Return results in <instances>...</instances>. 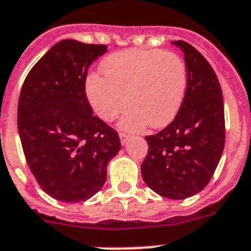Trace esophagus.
<instances>
[{
	"label": "esophagus",
	"mask_w": 251,
	"mask_h": 251,
	"mask_svg": "<svg viewBox=\"0 0 251 251\" xmlns=\"http://www.w3.org/2000/svg\"><path fill=\"white\" fill-rule=\"evenodd\" d=\"M119 138H121L122 145H126L127 144L128 138H129V136H128L127 133H119Z\"/></svg>",
	"instance_id": "1"
}]
</instances>
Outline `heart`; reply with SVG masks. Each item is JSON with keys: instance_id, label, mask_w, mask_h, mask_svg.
<instances>
[{"instance_id": "obj_1", "label": "heart", "mask_w": 251, "mask_h": 251, "mask_svg": "<svg viewBox=\"0 0 251 251\" xmlns=\"http://www.w3.org/2000/svg\"><path fill=\"white\" fill-rule=\"evenodd\" d=\"M105 76L91 74L87 99L102 121L110 122L129 105L121 127L160 128L178 114L187 91V68L181 56L164 50H126L101 65Z\"/></svg>"}]
</instances>
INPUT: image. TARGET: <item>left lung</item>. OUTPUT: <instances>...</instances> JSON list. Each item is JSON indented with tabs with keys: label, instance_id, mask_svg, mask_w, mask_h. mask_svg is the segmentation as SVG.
I'll use <instances>...</instances> for the list:
<instances>
[{
	"label": "left lung",
	"instance_id": "left-lung-1",
	"mask_svg": "<svg viewBox=\"0 0 251 251\" xmlns=\"http://www.w3.org/2000/svg\"><path fill=\"white\" fill-rule=\"evenodd\" d=\"M185 53L187 91L175 121L146 136L149 152L141 173L149 187L182 200L200 192L213 177L225 148V106L210 64L185 41H173Z\"/></svg>",
	"mask_w": 251,
	"mask_h": 251
}]
</instances>
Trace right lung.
I'll list each match as a JSON object with an SVG mask.
<instances>
[{
  "mask_svg": "<svg viewBox=\"0 0 251 251\" xmlns=\"http://www.w3.org/2000/svg\"><path fill=\"white\" fill-rule=\"evenodd\" d=\"M105 45L64 39L26 75L18 105V129L29 169L51 198L86 201L106 181L107 163L121 150L117 130L93 115L87 70Z\"/></svg>",
  "mask_w": 251,
  "mask_h": 251,
  "instance_id": "add662e5",
  "label": "right lung"
}]
</instances>
